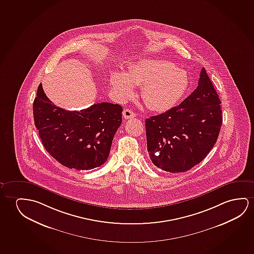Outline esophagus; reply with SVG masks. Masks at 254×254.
Returning a JSON list of instances; mask_svg holds the SVG:
<instances>
[{"label":"esophagus","mask_w":254,"mask_h":254,"mask_svg":"<svg viewBox=\"0 0 254 254\" xmlns=\"http://www.w3.org/2000/svg\"><path fill=\"white\" fill-rule=\"evenodd\" d=\"M123 117L125 119H132L135 117V114L130 109H125L123 111Z\"/></svg>","instance_id":"34e87169"}]
</instances>
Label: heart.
Wrapping results in <instances>:
<instances>
[{
    "mask_svg": "<svg viewBox=\"0 0 254 254\" xmlns=\"http://www.w3.org/2000/svg\"><path fill=\"white\" fill-rule=\"evenodd\" d=\"M111 85L122 99L133 94V85L140 86L141 99L149 109L166 112L177 105L187 92V72L174 63L160 59H144L130 67L128 72L115 71Z\"/></svg>",
    "mask_w": 254,
    "mask_h": 254,
    "instance_id": "b5f03b06",
    "label": "heart"
}]
</instances>
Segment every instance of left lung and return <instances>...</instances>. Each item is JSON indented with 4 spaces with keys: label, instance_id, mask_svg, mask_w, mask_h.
<instances>
[{
    "label": "left lung",
    "instance_id": "left-lung-1",
    "mask_svg": "<svg viewBox=\"0 0 254 254\" xmlns=\"http://www.w3.org/2000/svg\"><path fill=\"white\" fill-rule=\"evenodd\" d=\"M221 101L204 68L198 85L177 107L146 120L147 152L159 169L185 172L210 153L223 122Z\"/></svg>",
    "mask_w": 254,
    "mask_h": 254
}]
</instances>
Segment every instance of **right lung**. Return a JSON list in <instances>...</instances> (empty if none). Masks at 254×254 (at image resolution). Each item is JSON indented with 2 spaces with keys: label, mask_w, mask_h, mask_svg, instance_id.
<instances>
[{
  "label": "right lung",
  "mask_w": 254,
  "mask_h": 254,
  "mask_svg": "<svg viewBox=\"0 0 254 254\" xmlns=\"http://www.w3.org/2000/svg\"><path fill=\"white\" fill-rule=\"evenodd\" d=\"M122 106L107 102L64 110L48 99L42 84L34 99V122L45 149L62 165L77 170L95 169L106 162L122 124Z\"/></svg>",
  "instance_id": "1"
}]
</instances>
